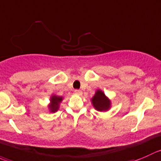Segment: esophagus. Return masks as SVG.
<instances>
[{
	"instance_id": "obj_1",
	"label": "esophagus",
	"mask_w": 161,
	"mask_h": 161,
	"mask_svg": "<svg viewBox=\"0 0 161 161\" xmlns=\"http://www.w3.org/2000/svg\"><path fill=\"white\" fill-rule=\"evenodd\" d=\"M75 93L76 95H82V92L80 90H75Z\"/></svg>"
}]
</instances>
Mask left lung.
I'll return each instance as SVG.
<instances>
[{
  "mask_svg": "<svg viewBox=\"0 0 161 161\" xmlns=\"http://www.w3.org/2000/svg\"><path fill=\"white\" fill-rule=\"evenodd\" d=\"M91 101L94 108L99 112L108 110L111 107L110 100L101 90H97L95 95L91 99Z\"/></svg>",
  "mask_w": 161,
  "mask_h": 161,
  "instance_id": "8db88e82",
  "label": "left lung"
}]
</instances>
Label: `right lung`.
<instances>
[{"label": "right lung", "mask_w": 161, "mask_h": 161, "mask_svg": "<svg viewBox=\"0 0 161 161\" xmlns=\"http://www.w3.org/2000/svg\"><path fill=\"white\" fill-rule=\"evenodd\" d=\"M63 101V97L60 96H53L51 97L50 98V104H49V108L51 112H57L59 109V106H60V103Z\"/></svg>", "instance_id": "obj_1"}]
</instances>
